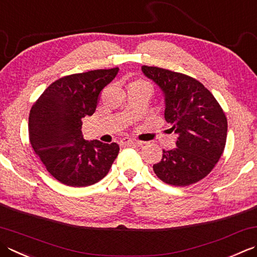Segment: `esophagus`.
Returning a JSON list of instances; mask_svg holds the SVG:
<instances>
[{
  "label": "esophagus",
  "mask_w": 257,
  "mask_h": 257,
  "mask_svg": "<svg viewBox=\"0 0 257 257\" xmlns=\"http://www.w3.org/2000/svg\"><path fill=\"white\" fill-rule=\"evenodd\" d=\"M120 146H139L142 145V142H138V140H135V139H132V138H122L121 140H120Z\"/></svg>",
  "instance_id": "obj_1"
}]
</instances>
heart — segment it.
<instances>
[{
	"mask_svg": "<svg viewBox=\"0 0 257 257\" xmlns=\"http://www.w3.org/2000/svg\"><path fill=\"white\" fill-rule=\"evenodd\" d=\"M130 85H148L147 83H146L145 81H143V80H136V81L130 83ZM129 85V87H130Z\"/></svg>",
	"mask_w": 257,
	"mask_h": 257,
	"instance_id": "b5f03b06",
	"label": "heart"
}]
</instances>
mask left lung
Masks as SVG:
<instances>
[{
  "mask_svg": "<svg viewBox=\"0 0 257 257\" xmlns=\"http://www.w3.org/2000/svg\"><path fill=\"white\" fill-rule=\"evenodd\" d=\"M146 77L159 85L165 97V119L178 135L172 150L154 165L164 183L185 187L205 178L223 155L227 119L212 92L187 74L143 65Z\"/></svg>",
  "mask_w": 257,
  "mask_h": 257,
  "instance_id": "obj_1",
  "label": "left lung"
}]
</instances>
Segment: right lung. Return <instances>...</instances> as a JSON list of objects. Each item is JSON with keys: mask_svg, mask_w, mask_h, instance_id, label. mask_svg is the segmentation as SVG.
<instances>
[{"mask_svg": "<svg viewBox=\"0 0 257 257\" xmlns=\"http://www.w3.org/2000/svg\"><path fill=\"white\" fill-rule=\"evenodd\" d=\"M118 68L65 75L51 83L32 105L29 138L33 150L53 177L71 187H85L109 173L118 144L83 139L82 118L92 115L101 90Z\"/></svg>", "mask_w": 257, "mask_h": 257, "instance_id": "obj_1", "label": "right lung"}]
</instances>
